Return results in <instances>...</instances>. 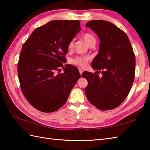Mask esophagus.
I'll return each mask as SVG.
<instances>
[{"label": "esophagus", "instance_id": "34e87169", "mask_svg": "<svg viewBox=\"0 0 150 150\" xmlns=\"http://www.w3.org/2000/svg\"><path fill=\"white\" fill-rule=\"evenodd\" d=\"M79 72H80L81 75L82 73V72H83V69H82V68H79Z\"/></svg>", "mask_w": 150, "mask_h": 150}]
</instances>
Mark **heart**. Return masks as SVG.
I'll use <instances>...</instances> for the list:
<instances>
[{"label":"heart","mask_w":150,"mask_h":150,"mask_svg":"<svg viewBox=\"0 0 150 150\" xmlns=\"http://www.w3.org/2000/svg\"><path fill=\"white\" fill-rule=\"evenodd\" d=\"M82 37L88 45H90L91 43L96 42V39L95 37L91 33H85L82 35ZM73 44H74V39H71L69 42L68 45L69 50H71L73 48ZM89 59H90V57L88 56H77L71 60V63L80 67H84Z\"/></svg>","instance_id":"obj_1"}]
</instances>
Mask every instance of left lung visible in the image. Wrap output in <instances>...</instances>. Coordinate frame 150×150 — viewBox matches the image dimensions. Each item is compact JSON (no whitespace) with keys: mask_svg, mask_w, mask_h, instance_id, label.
Here are the masks:
<instances>
[{"mask_svg":"<svg viewBox=\"0 0 150 150\" xmlns=\"http://www.w3.org/2000/svg\"><path fill=\"white\" fill-rule=\"evenodd\" d=\"M86 27L91 28L100 40L99 50L91 66L94 70H102L103 76L99 77L96 73L88 71L82 73L88 82L85 93L98 109L113 110L122 103L132 88L135 78V54L126 33L111 22L93 20L89 21Z\"/></svg>","mask_w":150,"mask_h":150,"instance_id":"1","label":"left lung"}]
</instances>
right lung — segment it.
<instances>
[{
    "mask_svg": "<svg viewBox=\"0 0 150 150\" xmlns=\"http://www.w3.org/2000/svg\"><path fill=\"white\" fill-rule=\"evenodd\" d=\"M81 30L77 20L49 22L37 28L23 44L17 71L22 93L31 106L45 113L64 106L81 74L66 64L68 45Z\"/></svg>",
    "mask_w": 150,
    "mask_h": 150,
    "instance_id": "right-lung-1",
    "label": "right lung"
}]
</instances>
